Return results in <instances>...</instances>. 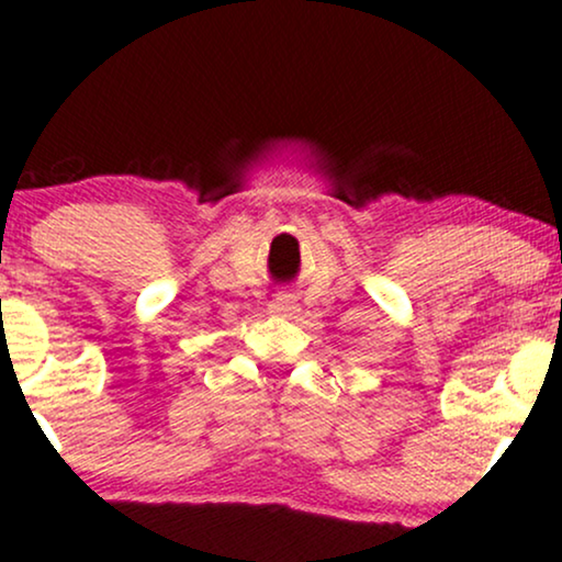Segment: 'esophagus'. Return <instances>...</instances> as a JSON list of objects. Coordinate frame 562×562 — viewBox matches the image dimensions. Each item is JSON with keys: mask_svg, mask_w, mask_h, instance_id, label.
<instances>
[{"mask_svg": "<svg viewBox=\"0 0 562 562\" xmlns=\"http://www.w3.org/2000/svg\"><path fill=\"white\" fill-rule=\"evenodd\" d=\"M295 312H299V303L293 301L290 293H280L269 301V314H272V317H293Z\"/></svg>", "mask_w": 562, "mask_h": 562, "instance_id": "34e87169", "label": "esophagus"}]
</instances>
